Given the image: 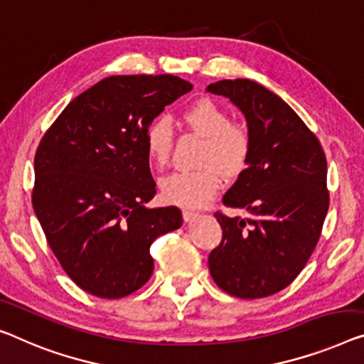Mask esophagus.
<instances>
[{
	"label": "esophagus",
	"instance_id": "obj_1",
	"mask_svg": "<svg viewBox=\"0 0 364 364\" xmlns=\"http://www.w3.org/2000/svg\"><path fill=\"white\" fill-rule=\"evenodd\" d=\"M196 217H199V213H196V210H189V209L183 210V219L186 222H191L196 219Z\"/></svg>",
	"mask_w": 364,
	"mask_h": 364
}]
</instances>
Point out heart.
<instances>
[{
	"label": "heart",
	"instance_id": "obj_1",
	"mask_svg": "<svg viewBox=\"0 0 364 364\" xmlns=\"http://www.w3.org/2000/svg\"><path fill=\"white\" fill-rule=\"evenodd\" d=\"M181 121L191 132L204 139L196 170L176 171L164 178L160 193L166 203L200 208L215 196L220 173L225 178L242 175L252 155V139L213 100H198L181 112ZM173 145L171 124L164 117L151 121L144 132V147L150 164L164 168Z\"/></svg>",
	"mask_w": 364,
	"mask_h": 364
}]
</instances>
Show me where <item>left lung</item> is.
I'll use <instances>...</instances> for the list:
<instances>
[{
  "label": "left lung",
  "instance_id": "obj_1",
  "mask_svg": "<svg viewBox=\"0 0 364 364\" xmlns=\"http://www.w3.org/2000/svg\"><path fill=\"white\" fill-rule=\"evenodd\" d=\"M247 119L252 155L222 203L247 217L215 219L222 240L209 255L215 284L242 299L267 297L297 278L316 250L328 210L327 160L316 134L279 96L252 80L208 86Z\"/></svg>",
  "mask_w": 364,
  "mask_h": 364
}]
</instances>
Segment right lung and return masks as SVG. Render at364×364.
<instances>
[{
    "label": "right lung",
    "mask_w": 364,
    "mask_h": 364,
    "mask_svg": "<svg viewBox=\"0 0 364 364\" xmlns=\"http://www.w3.org/2000/svg\"><path fill=\"white\" fill-rule=\"evenodd\" d=\"M193 85L173 75H117L75 97L36 151L32 205L65 273L90 294L119 299L154 273L150 245L180 229L181 210L155 196L144 132Z\"/></svg>",
    "instance_id": "right-lung-1"
}]
</instances>
